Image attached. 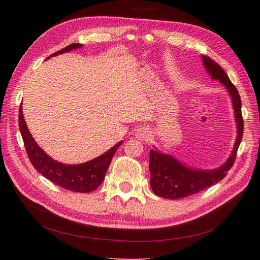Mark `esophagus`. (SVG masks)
Masks as SVG:
<instances>
[{
  "label": "esophagus",
  "mask_w": 260,
  "mask_h": 260,
  "mask_svg": "<svg viewBox=\"0 0 260 260\" xmlns=\"http://www.w3.org/2000/svg\"><path fill=\"white\" fill-rule=\"evenodd\" d=\"M149 137H151V131L147 127H139L136 130V138L140 141H147Z\"/></svg>",
  "instance_id": "esophagus-1"
}]
</instances>
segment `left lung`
Listing matches in <instances>:
<instances>
[{"mask_svg": "<svg viewBox=\"0 0 260 260\" xmlns=\"http://www.w3.org/2000/svg\"><path fill=\"white\" fill-rule=\"evenodd\" d=\"M211 79L221 82L229 91L237 121L238 137L235 140L233 151L228 160L214 170H199L185 166L175 157L160 153L157 149L149 152V171H151V186L153 192L164 199L179 200L199 193L205 188L221 181L231 169L237 158V152L243 137L244 122L241 111V98L234 84L230 81L224 70L215 60L208 56H202Z\"/></svg>", "mask_w": 260, "mask_h": 260, "instance_id": "1", "label": "left lung"}]
</instances>
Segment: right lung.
I'll return each instance as SVG.
<instances>
[{
	"label": "right lung",
	"instance_id": "add662e5",
	"mask_svg": "<svg viewBox=\"0 0 260 260\" xmlns=\"http://www.w3.org/2000/svg\"><path fill=\"white\" fill-rule=\"evenodd\" d=\"M81 46L82 44L73 43L66 46L65 49H62L58 52H55L50 57L56 56L58 54L66 53L78 48H81ZM50 57L46 59H49ZM21 109L22 108L20 105L18 116L19 130L29 159L39 174H41L56 185H59L66 188V190L73 192L89 193L98 188L100 184L103 182L106 171L109 167V165H111V161L117 151V148L121 145L122 142L117 143L103 155H101L96 157V158H94L90 161H86L84 164H61L52 159L51 157L46 153H44L43 149L36 143L35 139L28 130L25 119H23Z\"/></svg>",
	"mask_w": 260,
	"mask_h": 260
}]
</instances>
